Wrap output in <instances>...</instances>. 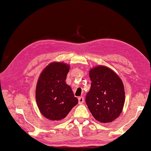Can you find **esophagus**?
Masks as SVG:
<instances>
[{
	"mask_svg": "<svg viewBox=\"0 0 151 151\" xmlns=\"http://www.w3.org/2000/svg\"><path fill=\"white\" fill-rule=\"evenodd\" d=\"M83 102H84V99H83V96L78 97V103L80 105H82V104H83Z\"/></svg>",
	"mask_w": 151,
	"mask_h": 151,
	"instance_id": "1",
	"label": "esophagus"
}]
</instances>
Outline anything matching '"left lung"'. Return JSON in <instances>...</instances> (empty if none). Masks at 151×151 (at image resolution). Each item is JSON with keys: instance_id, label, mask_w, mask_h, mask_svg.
Returning <instances> with one entry per match:
<instances>
[{"instance_id": "obj_1", "label": "left lung", "mask_w": 151, "mask_h": 151, "mask_svg": "<svg viewBox=\"0 0 151 151\" xmlns=\"http://www.w3.org/2000/svg\"><path fill=\"white\" fill-rule=\"evenodd\" d=\"M91 88L86 96L90 113L101 123L114 121L121 114L125 103L124 86L114 71L104 65L90 69Z\"/></svg>"}]
</instances>
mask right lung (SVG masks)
I'll return each instance as SVG.
<instances>
[{
	"instance_id": "add662e5",
	"label": "right lung",
	"mask_w": 151,
	"mask_h": 151,
	"mask_svg": "<svg viewBox=\"0 0 151 151\" xmlns=\"http://www.w3.org/2000/svg\"><path fill=\"white\" fill-rule=\"evenodd\" d=\"M69 69V64L52 62L43 69L37 82V105L41 114L51 121L64 119L78 103L65 82Z\"/></svg>"
}]
</instances>
